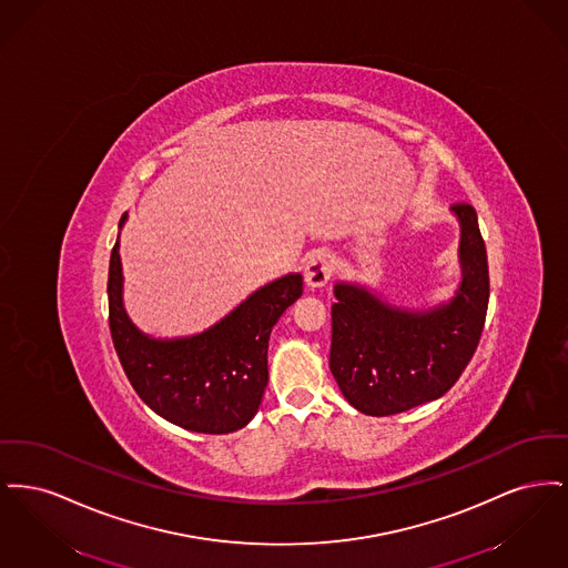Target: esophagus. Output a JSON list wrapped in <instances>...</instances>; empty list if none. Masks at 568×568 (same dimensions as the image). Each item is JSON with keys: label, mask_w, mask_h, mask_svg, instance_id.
<instances>
[{"label": "esophagus", "mask_w": 568, "mask_h": 568, "mask_svg": "<svg viewBox=\"0 0 568 568\" xmlns=\"http://www.w3.org/2000/svg\"><path fill=\"white\" fill-rule=\"evenodd\" d=\"M332 274H334V257L325 251L315 253L304 266V278L308 287H324L325 283L332 278Z\"/></svg>", "instance_id": "1"}]
</instances>
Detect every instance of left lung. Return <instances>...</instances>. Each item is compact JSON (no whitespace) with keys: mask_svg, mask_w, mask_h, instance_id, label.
Masks as SVG:
<instances>
[{"mask_svg":"<svg viewBox=\"0 0 568 568\" xmlns=\"http://www.w3.org/2000/svg\"><path fill=\"white\" fill-rule=\"evenodd\" d=\"M454 213L462 283L449 304L408 313L364 287H334L329 371L349 405L366 415H396L440 398L479 345L489 300L486 243L468 202H456Z\"/></svg>","mask_w":568,"mask_h":568,"instance_id":"left-lung-1","label":"left lung"}]
</instances>
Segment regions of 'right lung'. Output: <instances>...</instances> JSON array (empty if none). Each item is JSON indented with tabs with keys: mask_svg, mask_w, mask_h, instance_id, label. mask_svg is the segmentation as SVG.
Here are the masks:
<instances>
[{
	"mask_svg": "<svg viewBox=\"0 0 568 568\" xmlns=\"http://www.w3.org/2000/svg\"><path fill=\"white\" fill-rule=\"evenodd\" d=\"M121 285L116 241L110 253V334L135 394L185 430L227 434L246 426L268 385L272 325L302 296V276L272 281L211 329L176 341H155L138 332L123 308Z\"/></svg>",
	"mask_w": 568,
	"mask_h": 568,
	"instance_id": "1",
	"label": "right lung"
}]
</instances>
